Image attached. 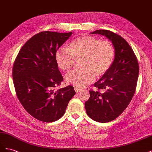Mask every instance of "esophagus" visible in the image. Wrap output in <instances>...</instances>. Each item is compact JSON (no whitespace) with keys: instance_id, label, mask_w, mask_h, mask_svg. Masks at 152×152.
Returning <instances> with one entry per match:
<instances>
[{"instance_id":"esophagus-1","label":"esophagus","mask_w":152,"mask_h":152,"mask_svg":"<svg viewBox=\"0 0 152 152\" xmlns=\"http://www.w3.org/2000/svg\"><path fill=\"white\" fill-rule=\"evenodd\" d=\"M74 89H75V91L76 92V93H79V92L82 91V89H79V88H76V87H74Z\"/></svg>"}]
</instances>
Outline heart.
Masks as SVG:
<instances>
[{"instance_id":"1","label":"heart","mask_w":152,"mask_h":152,"mask_svg":"<svg viewBox=\"0 0 152 152\" xmlns=\"http://www.w3.org/2000/svg\"><path fill=\"white\" fill-rule=\"evenodd\" d=\"M115 56V50L111 41L101 40L91 35H80L69 44L68 48H59L55 55L58 66L69 71L80 61L82 69L66 75V81L76 88L90 84L96 77L107 74Z\"/></svg>"}]
</instances>
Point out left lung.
Instances as JSON below:
<instances>
[{
    "mask_svg": "<svg viewBox=\"0 0 152 152\" xmlns=\"http://www.w3.org/2000/svg\"><path fill=\"white\" fill-rule=\"evenodd\" d=\"M91 34L105 36L112 41L115 50L111 68L94 84L98 91L89 90L90 98L85 103L88 116L96 122L105 123L118 117L130 103L136 88L139 64L132 49L121 35L107 30H98Z\"/></svg>",
    "mask_w": 152,
    "mask_h": 152,
    "instance_id": "1",
    "label": "left lung"
}]
</instances>
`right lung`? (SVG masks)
<instances>
[{
    "label": "right lung",
    "instance_id": "add662e5",
    "mask_svg": "<svg viewBox=\"0 0 152 152\" xmlns=\"http://www.w3.org/2000/svg\"><path fill=\"white\" fill-rule=\"evenodd\" d=\"M72 34L49 31L37 34L23 45L14 62L17 97L26 111L40 121H58L75 94L72 86L55 90L63 80L55 55Z\"/></svg>",
    "mask_w": 152,
    "mask_h": 152
}]
</instances>
